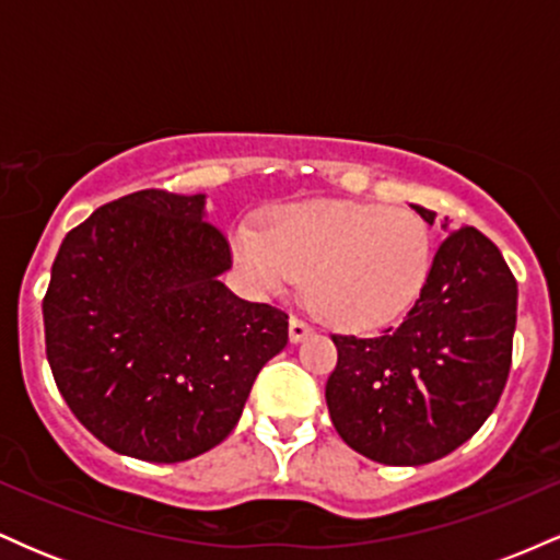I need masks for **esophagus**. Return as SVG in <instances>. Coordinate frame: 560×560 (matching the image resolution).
<instances>
[{
  "label": "esophagus",
  "mask_w": 560,
  "mask_h": 560,
  "mask_svg": "<svg viewBox=\"0 0 560 560\" xmlns=\"http://www.w3.org/2000/svg\"><path fill=\"white\" fill-rule=\"evenodd\" d=\"M311 334H313V329L307 320H302L298 316L289 320V339H292V342H302V339H307Z\"/></svg>",
  "instance_id": "34e87169"
}]
</instances>
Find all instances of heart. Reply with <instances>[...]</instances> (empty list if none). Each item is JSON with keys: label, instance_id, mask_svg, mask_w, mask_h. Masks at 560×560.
I'll return each instance as SVG.
<instances>
[{"label": "heart", "instance_id": "obj_1", "mask_svg": "<svg viewBox=\"0 0 560 560\" xmlns=\"http://www.w3.org/2000/svg\"><path fill=\"white\" fill-rule=\"evenodd\" d=\"M236 258L260 287L307 276V300L337 329L369 331L397 320L432 271V234L416 213L316 199L289 205L266 229L236 234Z\"/></svg>", "mask_w": 560, "mask_h": 560}]
</instances>
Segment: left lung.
<instances>
[{
	"label": "left lung",
	"mask_w": 560,
	"mask_h": 560,
	"mask_svg": "<svg viewBox=\"0 0 560 560\" xmlns=\"http://www.w3.org/2000/svg\"><path fill=\"white\" fill-rule=\"evenodd\" d=\"M413 210L432 226V210ZM442 229L447 240L402 324L376 337L331 334V423L376 464L445 458L490 419L511 371L516 279L481 231L455 229L447 218Z\"/></svg>",
	"instance_id": "8db88e82"
}]
</instances>
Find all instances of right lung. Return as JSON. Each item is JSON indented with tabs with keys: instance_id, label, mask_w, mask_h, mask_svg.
Masks as SVG:
<instances>
[{
	"instance_id": "1",
	"label": "right lung",
	"mask_w": 560,
	"mask_h": 560,
	"mask_svg": "<svg viewBox=\"0 0 560 560\" xmlns=\"http://www.w3.org/2000/svg\"><path fill=\"white\" fill-rule=\"evenodd\" d=\"M205 195L141 189L70 229L44 294L55 384L102 445L178 464L231 434L289 316L218 281L231 247Z\"/></svg>"
}]
</instances>
